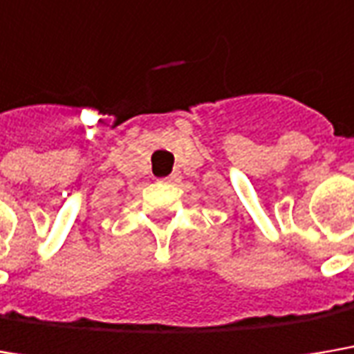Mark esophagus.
Instances as JSON below:
<instances>
[{"label": "esophagus", "mask_w": 354, "mask_h": 354, "mask_svg": "<svg viewBox=\"0 0 354 354\" xmlns=\"http://www.w3.org/2000/svg\"><path fill=\"white\" fill-rule=\"evenodd\" d=\"M180 180V174L178 172H174V174H170L168 178H164V182H178Z\"/></svg>", "instance_id": "esophagus-1"}]
</instances>
